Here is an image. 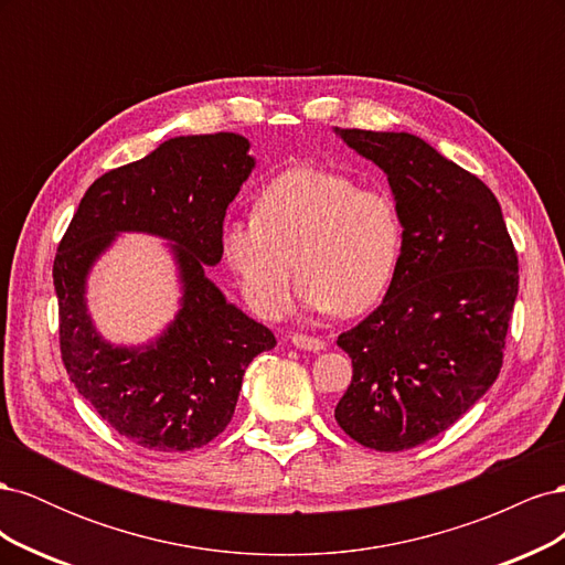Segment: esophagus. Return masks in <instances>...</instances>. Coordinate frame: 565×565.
<instances>
[{"mask_svg":"<svg viewBox=\"0 0 565 565\" xmlns=\"http://www.w3.org/2000/svg\"><path fill=\"white\" fill-rule=\"evenodd\" d=\"M289 341H292V344H295L297 349H301V351H313V353H318V351L324 349V341H322V339L309 337V334H289Z\"/></svg>","mask_w":565,"mask_h":565,"instance_id":"obj_1","label":"esophagus"}]
</instances>
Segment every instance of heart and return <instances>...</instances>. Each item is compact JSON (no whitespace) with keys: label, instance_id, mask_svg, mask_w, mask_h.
I'll list each match as a JSON object with an SVG mask.
<instances>
[{"label":"heart","instance_id":"1","mask_svg":"<svg viewBox=\"0 0 565 565\" xmlns=\"http://www.w3.org/2000/svg\"><path fill=\"white\" fill-rule=\"evenodd\" d=\"M401 243L388 195L320 167L273 179L254 200L252 221H231L221 233L226 264L264 318L289 309L295 273L303 276L299 299L309 311L363 313L386 292Z\"/></svg>","mask_w":565,"mask_h":565}]
</instances>
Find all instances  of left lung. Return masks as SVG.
I'll return each instance as SVG.
<instances>
[{"label": "left lung", "mask_w": 565, "mask_h": 565, "mask_svg": "<svg viewBox=\"0 0 565 565\" xmlns=\"http://www.w3.org/2000/svg\"><path fill=\"white\" fill-rule=\"evenodd\" d=\"M334 134L386 174L403 226L380 309L337 339L353 377L334 419L361 446L401 452L446 431L498 380L519 259L490 188L419 136Z\"/></svg>", "instance_id": "1"}]
</instances>
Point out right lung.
Here are the masks:
<instances>
[{
    "label": "right lung",
    "instance_id": "right-lung-1",
    "mask_svg": "<svg viewBox=\"0 0 565 565\" xmlns=\"http://www.w3.org/2000/svg\"><path fill=\"white\" fill-rule=\"evenodd\" d=\"M254 167L241 134L174 136L96 179L58 245L63 365L79 396L136 446L156 452L207 446L235 413L247 365L276 347L266 324L231 303L204 273L224 256L226 210ZM122 232L167 239L178 266L180 311L146 345H113L88 311L90 270Z\"/></svg>",
    "mask_w": 565,
    "mask_h": 565
}]
</instances>
